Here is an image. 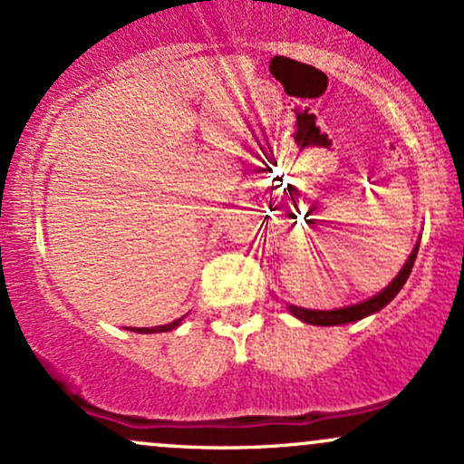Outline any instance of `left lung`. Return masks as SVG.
Instances as JSON below:
<instances>
[{
	"label": "left lung",
	"instance_id": "1",
	"mask_svg": "<svg viewBox=\"0 0 464 464\" xmlns=\"http://www.w3.org/2000/svg\"><path fill=\"white\" fill-rule=\"evenodd\" d=\"M417 253H419V242H417V246L412 248V253H410V257L406 259V264H403V268L399 270V275L395 276V279H392L391 284L384 287V290L377 292L375 296H371V299L355 303V305H349V307H338V310H305V307L290 305V303H287V312H290L292 316L299 318V321L318 324V327H334V324H347V323L362 321V318L380 312L382 307H386L388 303L395 299L397 292L401 290L403 284L408 281L410 273H412V266H414V259H417Z\"/></svg>",
	"mask_w": 464,
	"mask_h": 464
}]
</instances>
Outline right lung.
<instances>
[{"mask_svg": "<svg viewBox=\"0 0 464 464\" xmlns=\"http://www.w3.org/2000/svg\"><path fill=\"white\" fill-rule=\"evenodd\" d=\"M185 318V316H183ZM183 318H177L174 323H168V324H159V327H130L132 332L137 334H161V332H172V329H177L180 323H183Z\"/></svg>", "mask_w": 464, "mask_h": 464, "instance_id": "1", "label": "right lung"}]
</instances>
